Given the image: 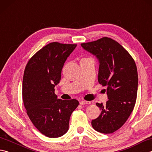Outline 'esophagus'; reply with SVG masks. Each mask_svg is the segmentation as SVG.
<instances>
[{
    "mask_svg": "<svg viewBox=\"0 0 152 152\" xmlns=\"http://www.w3.org/2000/svg\"><path fill=\"white\" fill-rule=\"evenodd\" d=\"M89 101H81L80 102V104L81 105H86V104H90Z\"/></svg>",
    "mask_w": 152,
    "mask_h": 152,
    "instance_id": "1",
    "label": "esophagus"
}]
</instances>
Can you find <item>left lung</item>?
Listing matches in <instances>:
<instances>
[{"instance_id":"obj_1","label":"left lung","mask_w":152,"mask_h":152,"mask_svg":"<svg viewBox=\"0 0 152 152\" xmlns=\"http://www.w3.org/2000/svg\"><path fill=\"white\" fill-rule=\"evenodd\" d=\"M81 46L99 61L98 81L107 87L108 101L96 103L101 114L91 121L99 133L110 134L122 127L133 112L137 101L138 72L129 53L118 42L108 37L82 43Z\"/></svg>"}]
</instances>
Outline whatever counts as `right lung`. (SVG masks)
<instances>
[{
  "label": "right lung",
  "mask_w": 152,
  "mask_h": 152,
  "mask_svg": "<svg viewBox=\"0 0 152 152\" xmlns=\"http://www.w3.org/2000/svg\"><path fill=\"white\" fill-rule=\"evenodd\" d=\"M77 44L51 42L35 53L25 66L22 84L23 102L34 127L49 138L63 136L69 119L79 104L76 99H58L55 86L61 70Z\"/></svg>",
  "instance_id": "1"
}]
</instances>
